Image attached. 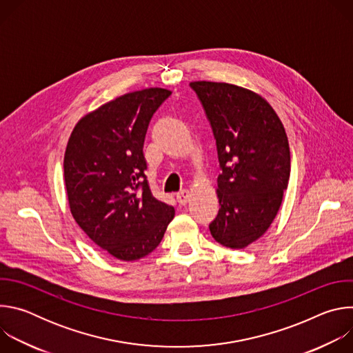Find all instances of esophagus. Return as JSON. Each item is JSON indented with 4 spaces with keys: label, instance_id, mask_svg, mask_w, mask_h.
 I'll return each mask as SVG.
<instances>
[{
    "label": "esophagus",
    "instance_id": "1",
    "mask_svg": "<svg viewBox=\"0 0 353 353\" xmlns=\"http://www.w3.org/2000/svg\"><path fill=\"white\" fill-rule=\"evenodd\" d=\"M176 198H177V203L180 205H185L188 201H190V198H191V192L188 190H181L180 192L176 194Z\"/></svg>",
    "mask_w": 353,
    "mask_h": 353
}]
</instances>
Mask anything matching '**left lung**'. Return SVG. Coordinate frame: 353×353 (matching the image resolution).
I'll list each match as a JSON object with an SVG mask.
<instances>
[{
	"label": "left lung",
	"instance_id": "left-lung-1",
	"mask_svg": "<svg viewBox=\"0 0 353 353\" xmlns=\"http://www.w3.org/2000/svg\"><path fill=\"white\" fill-rule=\"evenodd\" d=\"M216 139L222 173L219 212L210 225L222 245L240 250L274 222L290 176V150L282 121L267 100L247 88L195 81Z\"/></svg>",
	"mask_w": 353,
	"mask_h": 353
}]
</instances>
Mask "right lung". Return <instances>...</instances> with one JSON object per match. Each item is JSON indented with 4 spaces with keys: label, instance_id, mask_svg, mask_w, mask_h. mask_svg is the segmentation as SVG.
Masks as SVG:
<instances>
[{
    "label": "right lung",
    "instance_id": "right-lung-1",
    "mask_svg": "<svg viewBox=\"0 0 353 353\" xmlns=\"http://www.w3.org/2000/svg\"><path fill=\"white\" fill-rule=\"evenodd\" d=\"M172 90L130 92L85 114L64 154L70 211L100 248L120 261L139 260L159 245L174 208L157 199L143 170L150 117Z\"/></svg>",
    "mask_w": 353,
    "mask_h": 353
}]
</instances>
